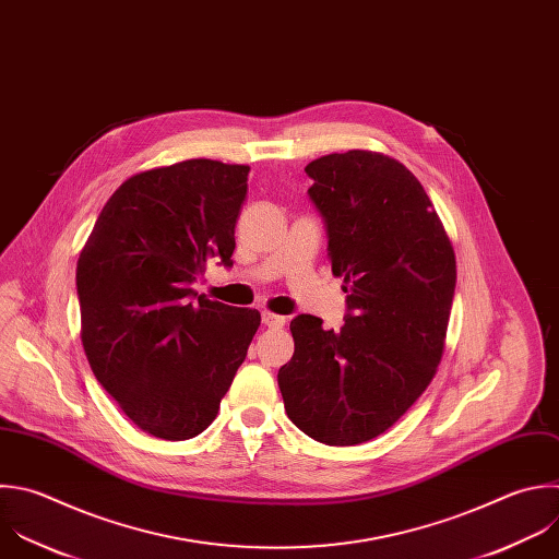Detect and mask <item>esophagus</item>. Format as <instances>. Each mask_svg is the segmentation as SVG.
Segmentation results:
<instances>
[{"mask_svg": "<svg viewBox=\"0 0 559 559\" xmlns=\"http://www.w3.org/2000/svg\"><path fill=\"white\" fill-rule=\"evenodd\" d=\"M261 320H263V324L270 326V329H281V326H285V316H276V313H270V311H263Z\"/></svg>", "mask_w": 559, "mask_h": 559, "instance_id": "obj_1", "label": "esophagus"}]
</instances>
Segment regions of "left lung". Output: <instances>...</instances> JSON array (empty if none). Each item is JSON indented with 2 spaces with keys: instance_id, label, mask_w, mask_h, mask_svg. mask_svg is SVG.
I'll use <instances>...</instances> for the list:
<instances>
[{
  "instance_id": "obj_1",
  "label": "left lung",
  "mask_w": 559,
  "mask_h": 559,
  "mask_svg": "<svg viewBox=\"0 0 559 559\" xmlns=\"http://www.w3.org/2000/svg\"><path fill=\"white\" fill-rule=\"evenodd\" d=\"M326 230L346 316L333 331L300 313L294 355L278 370L287 417L326 445L386 432L428 389L443 355L456 287L452 243L419 179L373 151L305 166Z\"/></svg>"
}]
</instances>
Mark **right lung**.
<instances>
[{"label": "right lung", "instance_id": "add662e5", "mask_svg": "<svg viewBox=\"0 0 559 559\" xmlns=\"http://www.w3.org/2000/svg\"><path fill=\"white\" fill-rule=\"evenodd\" d=\"M250 166L186 159L138 173L79 257L81 337L96 380L144 432L183 441L217 417L261 324L198 296L206 261L233 265Z\"/></svg>", "mask_w": 559, "mask_h": 559}]
</instances>
